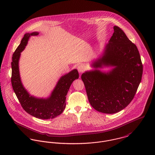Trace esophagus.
I'll return each instance as SVG.
<instances>
[{"mask_svg":"<svg viewBox=\"0 0 155 155\" xmlns=\"http://www.w3.org/2000/svg\"><path fill=\"white\" fill-rule=\"evenodd\" d=\"M78 70L79 73H82L85 70V67L84 65L80 64V65H79L78 66Z\"/></svg>","mask_w":155,"mask_h":155,"instance_id":"obj_1","label":"esophagus"}]
</instances>
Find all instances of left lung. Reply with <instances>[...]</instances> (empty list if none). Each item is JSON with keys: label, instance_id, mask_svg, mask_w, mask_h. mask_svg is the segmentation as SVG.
Returning a JSON list of instances; mask_svg holds the SVG:
<instances>
[{"label": "left lung", "instance_id": "1", "mask_svg": "<svg viewBox=\"0 0 155 155\" xmlns=\"http://www.w3.org/2000/svg\"><path fill=\"white\" fill-rule=\"evenodd\" d=\"M113 29L103 55L91 64L95 69L81 76L90 104L96 110L107 114L117 113L131 103L143 74L136 45L120 28L114 26ZM103 66L113 68L107 72L98 70Z\"/></svg>", "mask_w": 155, "mask_h": 155}]
</instances>
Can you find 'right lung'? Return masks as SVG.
<instances>
[{"instance_id":"1","label":"right lung","mask_w":155,"mask_h":155,"mask_svg":"<svg viewBox=\"0 0 155 155\" xmlns=\"http://www.w3.org/2000/svg\"><path fill=\"white\" fill-rule=\"evenodd\" d=\"M38 35V32L25 34L20 44L13 54L11 83L23 109L27 113L41 119H53L61 114L64 110L67 94L72 82L79 78V73L76 69H74L62 76L51 95L46 98L30 95L22 85L19 71V60L21 52L25 49L30 37Z\"/></svg>"}]
</instances>
